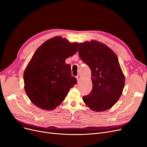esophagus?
Returning a JSON list of instances; mask_svg holds the SVG:
<instances>
[{
	"mask_svg": "<svg viewBox=\"0 0 147 147\" xmlns=\"http://www.w3.org/2000/svg\"><path fill=\"white\" fill-rule=\"evenodd\" d=\"M76 78H77L78 82H79L80 81V74H78L77 76H76Z\"/></svg>",
	"mask_w": 147,
	"mask_h": 147,
	"instance_id": "1",
	"label": "esophagus"
}]
</instances>
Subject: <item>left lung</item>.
Segmentation results:
<instances>
[{"mask_svg":"<svg viewBox=\"0 0 147 147\" xmlns=\"http://www.w3.org/2000/svg\"><path fill=\"white\" fill-rule=\"evenodd\" d=\"M79 55L91 70L92 89L83 96L84 103L95 112L110 109L122 94L125 84L117 56L105 44L96 41L79 43Z\"/></svg>","mask_w":147,"mask_h":147,"instance_id":"1","label":"left lung"}]
</instances>
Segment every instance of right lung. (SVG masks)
Segmentation results:
<instances>
[{
    "label": "right lung",
    "instance_id": "1",
    "mask_svg": "<svg viewBox=\"0 0 147 147\" xmlns=\"http://www.w3.org/2000/svg\"><path fill=\"white\" fill-rule=\"evenodd\" d=\"M78 47V42L56 36L36 50L23 79L25 91L37 107L49 111L55 109L77 84V79L71 76V65L65 61L77 53Z\"/></svg>",
    "mask_w": 147,
    "mask_h": 147
}]
</instances>
